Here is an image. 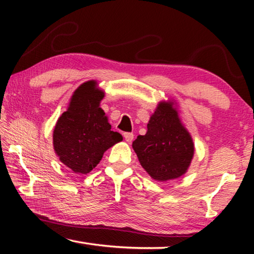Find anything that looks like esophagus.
Listing matches in <instances>:
<instances>
[{"label": "esophagus", "mask_w": 254, "mask_h": 254, "mask_svg": "<svg viewBox=\"0 0 254 254\" xmlns=\"http://www.w3.org/2000/svg\"><path fill=\"white\" fill-rule=\"evenodd\" d=\"M124 139H126L127 143H131L133 139H134V134L133 133H124Z\"/></svg>", "instance_id": "obj_1"}]
</instances>
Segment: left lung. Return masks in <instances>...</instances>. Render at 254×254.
Masks as SVG:
<instances>
[{
    "instance_id": "1",
    "label": "left lung",
    "mask_w": 254,
    "mask_h": 254,
    "mask_svg": "<svg viewBox=\"0 0 254 254\" xmlns=\"http://www.w3.org/2000/svg\"><path fill=\"white\" fill-rule=\"evenodd\" d=\"M147 127V133L132 143L142 168L158 182L182 177L190 166L195 147L180 120L177 103L159 102Z\"/></svg>"
}]
</instances>
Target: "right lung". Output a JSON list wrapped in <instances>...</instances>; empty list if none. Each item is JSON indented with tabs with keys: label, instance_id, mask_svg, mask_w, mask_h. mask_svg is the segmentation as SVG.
I'll use <instances>...</instances> for the list:
<instances>
[{
	"label": "right lung",
	"instance_id": "obj_1",
	"mask_svg": "<svg viewBox=\"0 0 254 254\" xmlns=\"http://www.w3.org/2000/svg\"><path fill=\"white\" fill-rule=\"evenodd\" d=\"M105 92L96 80L77 87L67 110L60 115L53 133V144L59 160L76 174L86 175L95 168L107 149L123 140L100 104Z\"/></svg>",
	"mask_w": 254,
	"mask_h": 254
}]
</instances>
